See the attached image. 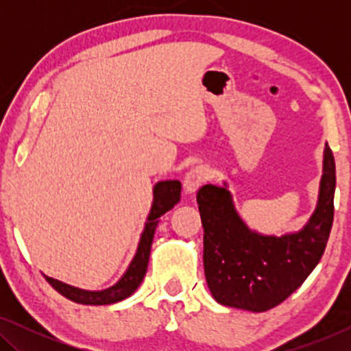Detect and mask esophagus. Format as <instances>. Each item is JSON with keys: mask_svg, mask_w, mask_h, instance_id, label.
I'll list each match as a JSON object with an SVG mask.
<instances>
[{"mask_svg": "<svg viewBox=\"0 0 351 351\" xmlns=\"http://www.w3.org/2000/svg\"><path fill=\"white\" fill-rule=\"evenodd\" d=\"M210 179V171L206 166H195L193 169L186 172L184 180V189L186 193H195L201 185Z\"/></svg>", "mask_w": 351, "mask_h": 351, "instance_id": "esophagus-1", "label": "esophagus"}]
</instances>
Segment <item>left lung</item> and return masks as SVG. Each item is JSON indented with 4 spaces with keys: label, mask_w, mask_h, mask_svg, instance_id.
<instances>
[{
    "label": "left lung",
    "mask_w": 351,
    "mask_h": 351,
    "mask_svg": "<svg viewBox=\"0 0 351 351\" xmlns=\"http://www.w3.org/2000/svg\"><path fill=\"white\" fill-rule=\"evenodd\" d=\"M335 162L328 143L316 210L299 233L251 232L223 186L203 185L196 201L204 228V275L219 304L267 311L299 289L323 257L334 220Z\"/></svg>",
    "instance_id": "left-lung-1"
}]
</instances>
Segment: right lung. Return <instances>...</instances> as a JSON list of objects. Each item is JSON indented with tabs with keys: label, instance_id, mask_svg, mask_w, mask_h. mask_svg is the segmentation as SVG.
Wrapping results in <instances>:
<instances>
[{
	"label": "right lung",
	"instance_id": "obj_1",
	"mask_svg": "<svg viewBox=\"0 0 351 351\" xmlns=\"http://www.w3.org/2000/svg\"><path fill=\"white\" fill-rule=\"evenodd\" d=\"M180 190L182 184L179 180H166V182H158L153 189V204L152 210L148 214L145 230H143L141 243H138L136 257L132 258L131 265L124 273L121 280L117 285L108 287L105 291H83L78 287L69 286L65 282L57 281L54 278L46 276V280L49 285L54 287L57 292H60L62 295L66 299L76 302V304L83 305H108L114 304V302L128 299L129 295H132V292L141 286L147 273L148 258H150V249L153 243V234H155L158 219L167 210L174 208V204L179 203L180 199Z\"/></svg>",
	"mask_w": 351,
	"mask_h": 351
}]
</instances>
